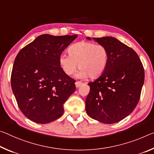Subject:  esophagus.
<instances>
[{"label":"esophagus","mask_w":154,"mask_h":154,"mask_svg":"<svg viewBox=\"0 0 154 154\" xmlns=\"http://www.w3.org/2000/svg\"><path fill=\"white\" fill-rule=\"evenodd\" d=\"M82 84H83V83L81 82H75V86H76L77 88L81 86Z\"/></svg>","instance_id":"obj_1"}]
</instances>
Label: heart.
Segmentation results:
<instances>
[{
    "label": "heart",
    "mask_w": 154,
    "mask_h": 154,
    "mask_svg": "<svg viewBox=\"0 0 154 154\" xmlns=\"http://www.w3.org/2000/svg\"><path fill=\"white\" fill-rule=\"evenodd\" d=\"M69 55L62 53L59 64L66 75H72L79 66L81 69L77 73V78L99 77L106 70L108 61V53L101 45L90 42H79L68 48Z\"/></svg>",
    "instance_id": "heart-1"
}]
</instances>
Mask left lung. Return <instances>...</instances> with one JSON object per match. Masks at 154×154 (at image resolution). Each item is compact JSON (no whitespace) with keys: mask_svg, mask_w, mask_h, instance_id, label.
I'll return each instance as SVG.
<instances>
[{"mask_svg":"<svg viewBox=\"0 0 154 154\" xmlns=\"http://www.w3.org/2000/svg\"><path fill=\"white\" fill-rule=\"evenodd\" d=\"M106 48L108 61L106 70L88 84L86 111L92 119L112 124L123 120L138 104L145 72L135 51L113 37L86 38Z\"/></svg>","mask_w":154,"mask_h":154,"instance_id":"left-lung-1","label":"left lung"}]
</instances>
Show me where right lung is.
Wrapping results in <instances>:
<instances>
[{
    "label": "right lung",
    "mask_w": 154,
    "mask_h": 154,
    "mask_svg": "<svg viewBox=\"0 0 154 154\" xmlns=\"http://www.w3.org/2000/svg\"><path fill=\"white\" fill-rule=\"evenodd\" d=\"M77 35L43 34L24 46L12 68L11 85L19 108L29 120L45 124L59 119L75 81L63 72L59 57Z\"/></svg>",
    "instance_id": "1"
}]
</instances>
